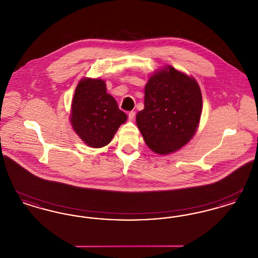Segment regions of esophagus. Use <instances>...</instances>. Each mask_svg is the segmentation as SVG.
<instances>
[{
    "label": "esophagus",
    "mask_w": 258,
    "mask_h": 258,
    "mask_svg": "<svg viewBox=\"0 0 258 258\" xmlns=\"http://www.w3.org/2000/svg\"><path fill=\"white\" fill-rule=\"evenodd\" d=\"M135 111H131L130 113H128V119H130V121H133L134 119H135Z\"/></svg>",
    "instance_id": "1"
}]
</instances>
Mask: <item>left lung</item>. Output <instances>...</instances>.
<instances>
[{
	"mask_svg": "<svg viewBox=\"0 0 258 258\" xmlns=\"http://www.w3.org/2000/svg\"><path fill=\"white\" fill-rule=\"evenodd\" d=\"M144 109L136 124L148 147L168 155L186 145L197 133L202 94L195 77L171 66L152 74L145 85Z\"/></svg>",
	"mask_w": 258,
	"mask_h": 258,
	"instance_id": "left-lung-1",
	"label": "left lung"
}]
</instances>
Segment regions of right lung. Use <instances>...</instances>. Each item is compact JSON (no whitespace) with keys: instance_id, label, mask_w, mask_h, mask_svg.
Returning <instances> with one entry per match:
<instances>
[{"instance_id":"obj_1","label":"right lung","mask_w":258,"mask_h":258,"mask_svg":"<svg viewBox=\"0 0 258 258\" xmlns=\"http://www.w3.org/2000/svg\"><path fill=\"white\" fill-rule=\"evenodd\" d=\"M99 78H82L75 88L70 121L75 134L89 147L108 145L127 116Z\"/></svg>"}]
</instances>
